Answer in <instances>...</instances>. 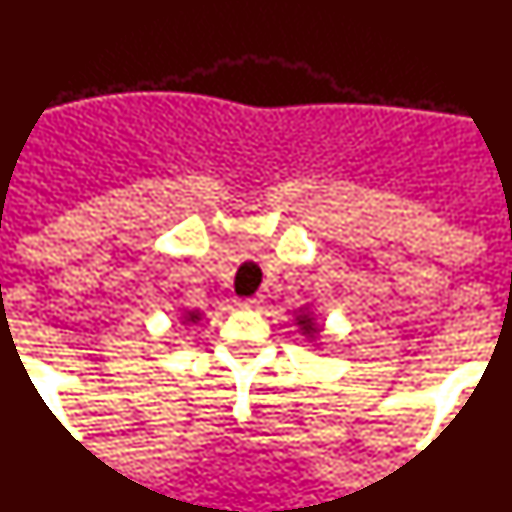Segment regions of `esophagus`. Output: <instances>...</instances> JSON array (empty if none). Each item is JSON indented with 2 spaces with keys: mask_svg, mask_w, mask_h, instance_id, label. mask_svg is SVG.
Segmentation results:
<instances>
[{
  "mask_svg": "<svg viewBox=\"0 0 512 512\" xmlns=\"http://www.w3.org/2000/svg\"><path fill=\"white\" fill-rule=\"evenodd\" d=\"M262 302V297L260 295H255V297H245V300H241L238 302V307H243V309H252V307H257V304Z\"/></svg>",
  "mask_w": 512,
  "mask_h": 512,
  "instance_id": "esophagus-1",
  "label": "esophagus"
}]
</instances>
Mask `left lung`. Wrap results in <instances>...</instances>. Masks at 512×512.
Masks as SVG:
<instances>
[{"mask_svg": "<svg viewBox=\"0 0 512 512\" xmlns=\"http://www.w3.org/2000/svg\"><path fill=\"white\" fill-rule=\"evenodd\" d=\"M300 323H302V326H304V331H312V319H309V316H302V319H300Z\"/></svg>", "mask_w": 512, "mask_h": 512, "instance_id": "left-lung-1", "label": "left lung"}]
</instances>
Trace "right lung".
I'll return each instance as SVG.
<instances>
[{
    "instance_id": "1",
    "label": "right lung",
    "mask_w": 512,
    "mask_h": 512,
    "mask_svg": "<svg viewBox=\"0 0 512 512\" xmlns=\"http://www.w3.org/2000/svg\"><path fill=\"white\" fill-rule=\"evenodd\" d=\"M189 319H191V321H196V319H198V314H196V312L189 314Z\"/></svg>"
}]
</instances>
